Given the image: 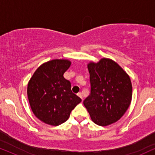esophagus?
Instances as JSON below:
<instances>
[{
  "mask_svg": "<svg viewBox=\"0 0 155 155\" xmlns=\"http://www.w3.org/2000/svg\"><path fill=\"white\" fill-rule=\"evenodd\" d=\"M77 95L79 96V97H81V100H83V98H82V94H81V92H78V93H77Z\"/></svg>",
  "mask_w": 155,
  "mask_h": 155,
  "instance_id": "esophagus-1",
  "label": "esophagus"
}]
</instances>
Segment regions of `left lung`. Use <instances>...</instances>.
I'll list each match as a JSON object with an SVG mask.
<instances>
[{"label":"left lung","instance_id":"1","mask_svg":"<svg viewBox=\"0 0 155 155\" xmlns=\"http://www.w3.org/2000/svg\"><path fill=\"white\" fill-rule=\"evenodd\" d=\"M91 92L84 105L97 125L111 124L124 114L132 100L128 74L116 62L104 58L87 64Z\"/></svg>","mask_w":155,"mask_h":155}]
</instances>
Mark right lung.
<instances>
[{"label": "right lung", "mask_w": 155, "mask_h": 155, "mask_svg": "<svg viewBox=\"0 0 155 155\" xmlns=\"http://www.w3.org/2000/svg\"><path fill=\"white\" fill-rule=\"evenodd\" d=\"M71 65L65 59H55L41 65L28 81V100L33 113L39 120L53 126L63 124L81 101L71 91L63 74Z\"/></svg>", "instance_id": "obj_1"}]
</instances>
